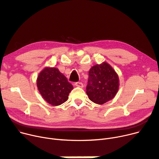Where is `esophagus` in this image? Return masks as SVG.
I'll return each mask as SVG.
<instances>
[{
	"mask_svg": "<svg viewBox=\"0 0 159 159\" xmlns=\"http://www.w3.org/2000/svg\"><path fill=\"white\" fill-rule=\"evenodd\" d=\"M75 86H77V87H79V88H83V86H84L83 84H82V82H76V83H75Z\"/></svg>",
	"mask_w": 159,
	"mask_h": 159,
	"instance_id": "1",
	"label": "esophagus"
}]
</instances>
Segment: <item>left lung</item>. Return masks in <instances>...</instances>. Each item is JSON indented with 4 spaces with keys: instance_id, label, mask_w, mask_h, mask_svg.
<instances>
[{
    "instance_id": "1",
    "label": "left lung",
    "mask_w": 159,
    "mask_h": 159,
    "mask_svg": "<svg viewBox=\"0 0 159 159\" xmlns=\"http://www.w3.org/2000/svg\"><path fill=\"white\" fill-rule=\"evenodd\" d=\"M119 86L118 75L107 62L96 64L89 70L86 93L96 104L102 105L112 99L118 93Z\"/></svg>"
}]
</instances>
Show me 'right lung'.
<instances>
[{
  "instance_id": "add662e5",
  "label": "right lung",
  "mask_w": 159,
  "mask_h": 159,
  "mask_svg": "<svg viewBox=\"0 0 159 159\" xmlns=\"http://www.w3.org/2000/svg\"><path fill=\"white\" fill-rule=\"evenodd\" d=\"M36 84L43 98L52 106L65 102L73 89L67 78L55 67H45L38 76Z\"/></svg>"
}]
</instances>
